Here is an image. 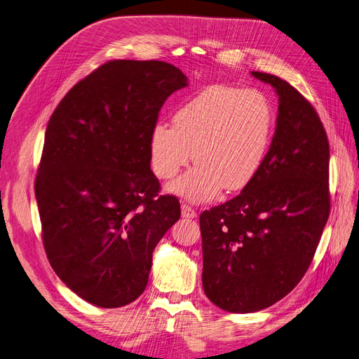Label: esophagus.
I'll return each instance as SVG.
<instances>
[{
    "instance_id": "1",
    "label": "esophagus",
    "mask_w": 359,
    "mask_h": 359,
    "mask_svg": "<svg viewBox=\"0 0 359 359\" xmlns=\"http://www.w3.org/2000/svg\"><path fill=\"white\" fill-rule=\"evenodd\" d=\"M181 215L182 219H196V211H194L191 206H189L187 203H182L181 205Z\"/></svg>"
}]
</instances>
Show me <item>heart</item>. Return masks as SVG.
<instances>
[{
  "instance_id": "obj_1",
  "label": "heart",
  "mask_w": 359,
  "mask_h": 359,
  "mask_svg": "<svg viewBox=\"0 0 359 359\" xmlns=\"http://www.w3.org/2000/svg\"><path fill=\"white\" fill-rule=\"evenodd\" d=\"M273 112L265 97L229 85H212L184 103L173 126L157 123L149 135V165L170 180L193 158L196 166L168 191L189 202L240 191L255 180L268 153Z\"/></svg>"
}]
</instances>
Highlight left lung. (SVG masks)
<instances>
[{"label":"left lung","mask_w":359,"mask_h":359,"mask_svg":"<svg viewBox=\"0 0 359 359\" xmlns=\"http://www.w3.org/2000/svg\"><path fill=\"white\" fill-rule=\"evenodd\" d=\"M264 165L236 198L201 214L205 295L229 313L273 306L309 269L330 215V145L314 107L286 81Z\"/></svg>","instance_id":"1"}]
</instances>
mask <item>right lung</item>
Segmentation results:
<instances>
[{"label": "right lung", "mask_w": 359, "mask_h": 359, "mask_svg": "<svg viewBox=\"0 0 359 359\" xmlns=\"http://www.w3.org/2000/svg\"><path fill=\"white\" fill-rule=\"evenodd\" d=\"M187 85L169 62L109 61L49 119L34 186L43 245L62 283L93 306L142 295L154 248L180 220L178 199L158 196L149 135L163 103Z\"/></svg>", "instance_id": "right-lung-1"}]
</instances>
